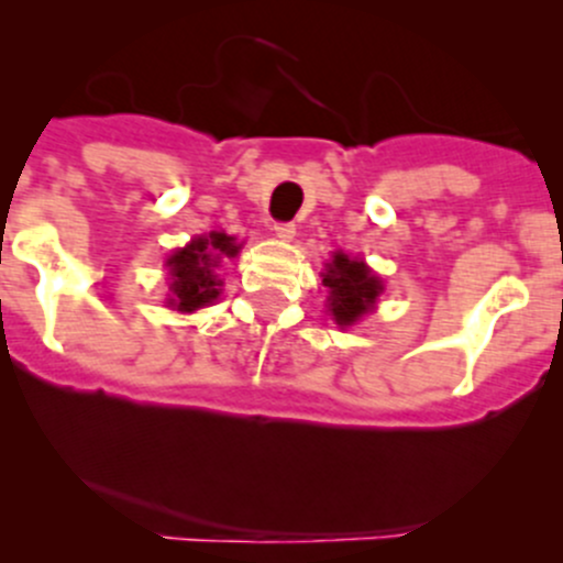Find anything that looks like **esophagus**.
<instances>
[{
  "mask_svg": "<svg viewBox=\"0 0 563 563\" xmlns=\"http://www.w3.org/2000/svg\"><path fill=\"white\" fill-rule=\"evenodd\" d=\"M275 234L280 236V240H294V234H297V225L294 223H275Z\"/></svg>",
  "mask_w": 563,
  "mask_h": 563,
  "instance_id": "obj_1",
  "label": "esophagus"
}]
</instances>
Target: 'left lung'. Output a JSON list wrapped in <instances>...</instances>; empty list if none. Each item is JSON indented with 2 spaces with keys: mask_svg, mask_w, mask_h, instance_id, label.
I'll use <instances>...</instances> for the list:
<instances>
[{
  "mask_svg": "<svg viewBox=\"0 0 563 563\" xmlns=\"http://www.w3.org/2000/svg\"><path fill=\"white\" fill-rule=\"evenodd\" d=\"M323 286L329 288V313L340 327H349L365 316L384 291L382 280L371 275L362 261L349 258L345 253H334L332 264H327Z\"/></svg>",
  "mask_w": 563,
  "mask_h": 563,
  "instance_id": "obj_1",
  "label": "left lung"
}]
</instances>
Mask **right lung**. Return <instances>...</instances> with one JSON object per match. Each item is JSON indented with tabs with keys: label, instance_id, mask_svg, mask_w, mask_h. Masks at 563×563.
<instances>
[{
	"label": "right lung",
	"instance_id": "right-lung-1",
	"mask_svg": "<svg viewBox=\"0 0 563 563\" xmlns=\"http://www.w3.org/2000/svg\"><path fill=\"white\" fill-rule=\"evenodd\" d=\"M236 253H240V247L234 245V236L218 234V231H212L209 236H198L187 247L176 250L168 258V275H172L174 291V299H168V305L190 313V310L214 302L220 294L214 266L220 264L223 255L234 258Z\"/></svg>",
	"mask_w": 563,
	"mask_h": 563
}]
</instances>
